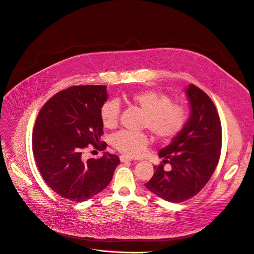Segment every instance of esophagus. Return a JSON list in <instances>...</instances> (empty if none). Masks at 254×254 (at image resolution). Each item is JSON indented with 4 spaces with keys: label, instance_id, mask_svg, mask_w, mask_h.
<instances>
[{
    "label": "esophagus",
    "instance_id": "esophagus-1",
    "mask_svg": "<svg viewBox=\"0 0 254 254\" xmlns=\"http://www.w3.org/2000/svg\"><path fill=\"white\" fill-rule=\"evenodd\" d=\"M120 159H121V162H123V163H126V162H130V161H131V159H130L129 157H127V156H125V155H122V156L120 157Z\"/></svg>",
    "mask_w": 254,
    "mask_h": 254
}]
</instances>
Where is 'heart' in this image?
<instances>
[{
  "label": "heart",
  "mask_w": 254,
  "mask_h": 254,
  "mask_svg": "<svg viewBox=\"0 0 254 254\" xmlns=\"http://www.w3.org/2000/svg\"><path fill=\"white\" fill-rule=\"evenodd\" d=\"M130 101L144 113L142 127H148L159 140H168L176 136L183 128L187 115L183 106L173 104L169 96L158 91L147 89L132 93ZM121 113V103L117 99L105 101L100 108L103 126L113 128L117 126ZM149 143V137L143 132L122 130L112 136V144L127 157L140 156Z\"/></svg>",
  "instance_id": "heart-1"
}]
</instances>
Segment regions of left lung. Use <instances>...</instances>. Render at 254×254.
Listing matches in <instances>:
<instances>
[{"label":"left lung","instance_id":"8db88e82","mask_svg":"<svg viewBox=\"0 0 254 254\" xmlns=\"http://www.w3.org/2000/svg\"><path fill=\"white\" fill-rule=\"evenodd\" d=\"M190 116L181 131L159 151L163 164L146 188L158 197L180 203L198 194L208 183L218 164L221 152V124L209 96L197 86L186 87ZM170 163V169H163Z\"/></svg>","mask_w":254,"mask_h":254}]
</instances>
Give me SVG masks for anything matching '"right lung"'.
<instances>
[{"label": "right lung", "mask_w": 254, "mask_h": 254, "mask_svg": "<svg viewBox=\"0 0 254 254\" xmlns=\"http://www.w3.org/2000/svg\"><path fill=\"white\" fill-rule=\"evenodd\" d=\"M104 85L69 87L56 93L41 108L36 120L32 144L36 164L45 183L59 196L84 202L111 183L121 163L104 152L100 159H87L88 144L105 150L100 142L103 124L100 108L107 100Z\"/></svg>", "instance_id": "1"}]
</instances>
